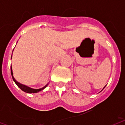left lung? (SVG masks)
<instances>
[{
    "label": "left lung",
    "instance_id": "obj_1",
    "mask_svg": "<svg viewBox=\"0 0 125 125\" xmlns=\"http://www.w3.org/2000/svg\"><path fill=\"white\" fill-rule=\"evenodd\" d=\"M104 88H103V89H104Z\"/></svg>",
    "mask_w": 125,
    "mask_h": 125
}]
</instances>
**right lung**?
<instances>
[{
    "mask_svg": "<svg viewBox=\"0 0 125 125\" xmlns=\"http://www.w3.org/2000/svg\"><path fill=\"white\" fill-rule=\"evenodd\" d=\"M11 57H12V55H11ZM11 76H12V78L13 81L15 82V83H16L17 85L18 86L19 88H20L22 91H24V92H26V93H38L39 91H42L43 89H44L45 87H47L49 83H47L46 85L43 87L42 88H40V89H33V88H31V87H28L27 85H23L22 83H19L17 81H16V80L15 79V78L13 77V71H12V67H11Z\"/></svg>",
    "mask_w": 125,
    "mask_h": 125,
    "instance_id": "right-lung-1",
    "label": "right lung"
}]
</instances>
